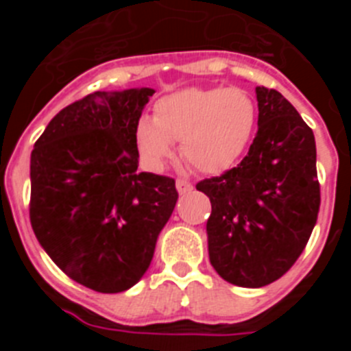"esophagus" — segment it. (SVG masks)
<instances>
[{
	"mask_svg": "<svg viewBox=\"0 0 351 351\" xmlns=\"http://www.w3.org/2000/svg\"><path fill=\"white\" fill-rule=\"evenodd\" d=\"M176 188H178L179 193L184 195L190 193V191L193 190V184H191L190 181H186V179H178V181H176Z\"/></svg>",
	"mask_w": 351,
	"mask_h": 351,
	"instance_id": "1",
	"label": "esophagus"
}]
</instances>
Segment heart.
Segmentation results:
<instances>
[{
    "label": "heart",
    "mask_w": 351,
    "mask_h": 351,
    "mask_svg": "<svg viewBox=\"0 0 351 351\" xmlns=\"http://www.w3.org/2000/svg\"><path fill=\"white\" fill-rule=\"evenodd\" d=\"M256 121V108L239 88H188L163 96L153 119L141 117L135 142L147 167L160 170L172 156V142L195 170L218 173L243 154Z\"/></svg>",
    "instance_id": "1"
}]
</instances>
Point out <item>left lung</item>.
Segmentation results:
<instances>
[{
	"mask_svg": "<svg viewBox=\"0 0 351 351\" xmlns=\"http://www.w3.org/2000/svg\"><path fill=\"white\" fill-rule=\"evenodd\" d=\"M258 132L246 156L197 190L210 200L209 258L223 280L260 288L280 280L308 244L320 210L316 144L295 107L256 88Z\"/></svg>",
	"mask_w": 351,
	"mask_h": 351,
	"instance_id": "obj_1",
	"label": "left lung"
}]
</instances>
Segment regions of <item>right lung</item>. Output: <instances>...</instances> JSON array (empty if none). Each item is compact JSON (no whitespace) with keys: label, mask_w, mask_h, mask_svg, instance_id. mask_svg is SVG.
Listing matches in <instances>:
<instances>
[{"label":"right lung","mask_w":351,"mask_h":351,"mask_svg":"<svg viewBox=\"0 0 351 351\" xmlns=\"http://www.w3.org/2000/svg\"><path fill=\"white\" fill-rule=\"evenodd\" d=\"M154 89L96 91L56 114L31 153L29 219L77 283L119 293L141 280L176 202V181L138 172L135 126Z\"/></svg>","instance_id":"right-lung-1"}]
</instances>
